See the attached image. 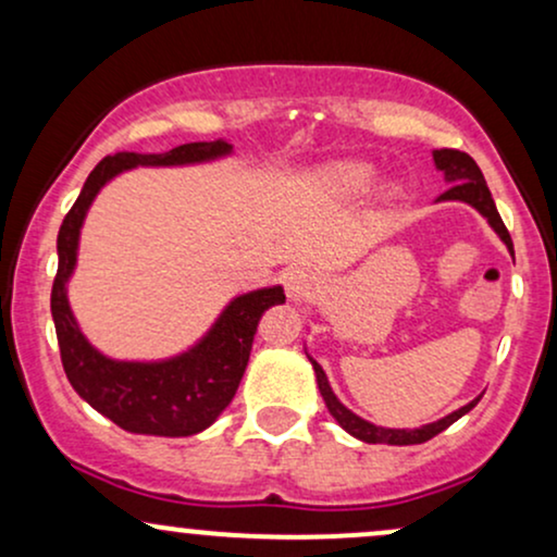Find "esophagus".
<instances>
[{
    "mask_svg": "<svg viewBox=\"0 0 557 557\" xmlns=\"http://www.w3.org/2000/svg\"><path fill=\"white\" fill-rule=\"evenodd\" d=\"M322 274L311 270V267H296L285 277V290L293 300H314L322 293Z\"/></svg>",
    "mask_w": 557,
    "mask_h": 557,
    "instance_id": "1",
    "label": "esophagus"
}]
</instances>
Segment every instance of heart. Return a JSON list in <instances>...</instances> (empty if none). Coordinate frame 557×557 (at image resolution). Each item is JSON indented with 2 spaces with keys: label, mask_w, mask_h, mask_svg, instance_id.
<instances>
[{
  "label": "heart",
  "mask_w": 557,
  "mask_h": 557,
  "mask_svg": "<svg viewBox=\"0 0 557 557\" xmlns=\"http://www.w3.org/2000/svg\"><path fill=\"white\" fill-rule=\"evenodd\" d=\"M324 181L335 194L356 196L372 183V168H367V164H337V168L327 170Z\"/></svg>",
  "instance_id": "heart-1"
}]
</instances>
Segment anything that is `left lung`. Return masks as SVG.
<instances>
[{"label": "left lung", "instance_id": "8db88e82", "mask_svg": "<svg viewBox=\"0 0 557 557\" xmlns=\"http://www.w3.org/2000/svg\"><path fill=\"white\" fill-rule=\"evenodd\" d=\"M434 164H437L440 170L445 172V177L450 181L453 185L445 190L443 196L437 198V201H466L471 203V207L479 209L484 216H487V222L492 227H495V233L500 235L505 246L510 248V253H513V240H510V233L508 227L503 225L500 214H497L495 209V201H492V194L487 188V183H484V175L482 170L476 168V162L471 159L466 151H458V149H437L434 151ZM314 363V372H317V385H319V393H322L324 403H327L330 413L337 419V424L343 426L345 432H350L354 437L363 440V443H387V445H419V443H426V440H432L434 434H440L447 426L453 424V421H458L463 417V413H469L471 408L476 406V400H471L469 406L458 408V411H453L450 417L434 421V424H426L421 426V430H382V426H374L369 424V421H363L356 417V413H350L348 408L343 406L341 400L335 398V393H332L330 385H327V376H324L322 367H319L317 361Z\"/></svg>", "mask_w": 557, "mask_h": 557}]
</instances>
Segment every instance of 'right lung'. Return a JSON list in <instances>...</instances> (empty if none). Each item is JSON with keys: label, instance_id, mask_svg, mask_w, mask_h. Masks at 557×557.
I'll use <instances>...</instances> for the list:
<instances>
[{"label": "right lung", "instance_id": "add662e5", "mask_svg": "<svg viewBox=\"0 0 557 557\" xmlns=\"http://www.w3.org/2000/svg\"><path fill=\"white\" fill-rule=\"evenodd\" d=\"M227 140H198L183 144L164 154H110L96 164L73 209L62 220L57 235V264L52 285V317L60 343V359L70 385L83 400L114 424L136 434L159 437H188L207 430L220 417L222 408L233 400L240 376L248 367L259 319L274 304H283V287L248 293L235 298L214 330L181 359L162 363H127L110 361L96 354L78 324L70 314L65 283L75 267L78 233L91 207L94 196L110 177L136 164H188L227 154Z\"/></svg>", "mask_w": 557, "mask_h": 557}]
</instances>
